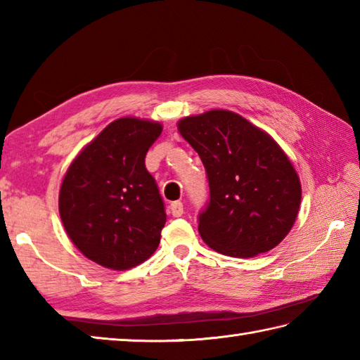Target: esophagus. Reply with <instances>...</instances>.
I'll use <instances>...</instances> for the list:
<instances>
[{"mask_svg":"<svg viewBox=\"0 0 360 360\" xmlns=\"http://www.w3.org/2000/svg\"><path fill=\"white\" fill-rule=\"evenodd\" d=\"M170 213H172V215H173L174 218L181 217L182 213H184V204H182L181 201L172 202V204H170Z\"/></svg>","mask_w":360,"mask_h":360,"instance_id":"obj_1","label":"esophagus"}]
</instances>
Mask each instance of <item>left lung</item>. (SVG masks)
Masks as SVG:
<instances>
[{
  "label": "left lung",
  "mask_w": 360,
  "mask_h": 360,
  "mask_svg": "<svg viewBox=\"0 0 360 360\" xmlns=\"http://www.w3.org/2000/svg\"><path fill=\"white\" fill-rule=\"evenodd\" d=\"M178 129L207 173L210 200L198 217L204 243L238 258L281 243L295 223L302 186L278 143L227 110L184 117Z\"/></svg>",
  "instance_id": "8db88e82"
}]
</instances>
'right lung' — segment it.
I'll list each match as a JSON object with an SVG mask.
<instances>
[{
  "label": "right lung",
  "mask_w": 360,
  "mask_h": 360,
  "mask_svg": "<svg viewBox=\"0 0 360 360\" xmlns=\"http://www.w3.org/2000/svg\"><path fill=\"white\" fill-rule=\"evenodd\" d=\"M162 133L159 122H111L68 168L58 210L83 255L114 271L143 263L159 246L167 215L145 156Z\"/></svg>",
  "instance_id": "right-lung-1"
}]
</instances>
